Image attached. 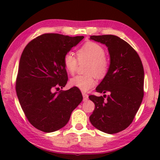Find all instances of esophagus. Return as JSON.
<instances>
[{
    "label": "esophagus",
    "mask_w": 160,
    "mask_h": 160,
    "mask_svg": "<svg viewBox=\"0 0 160 160\" xmlns=\"http://www.w3.org/2000/svg\"><path fill=\"white\" fill-rule=\"evenodd\" d=\"M82 95H83V98H84V101H86V100L88 99V95L85 92H82Z\"/></svg>",
    "instance_id": "obj_1"
}]
</instances>
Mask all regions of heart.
Listing matches in <instances>:
<instances>
[{
  "label": "heart",
  "mask_w": 160,
  "mask_h": 160,
  "mask_svg": "<svg viewBox=\"0 0 160 160\" xmlns=\"http://www.w3.org/2000/svg\"><path fill=\"white\" fill-rule=\"evenodd\" d=\"M105 49L99 43L89 41L82 45L76 52L78 59L71 52L65 54L63 58L65 69L70 74H73L77 69L78 62H87L84 75L74 76L70 81L71 86L87 92L95 87V76L103 78L108 73L110 63L106 58Z\"/></svg>",
  "instance_id": "obj_1"
}]
</instances>
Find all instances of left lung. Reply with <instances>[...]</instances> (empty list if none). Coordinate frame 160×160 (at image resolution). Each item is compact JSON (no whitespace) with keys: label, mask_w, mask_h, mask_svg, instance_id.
<instances>
[{"label":"left lung","mask_w":160,"mask_h":160,"mask_svg":"<svg viewBox=\"0 0 160 160\" xmlns=\"http://www.w3.org/2000/svg\"><path fill=\"white\" fill-rule=\"evenodd\" d=\"M90 39L108 47L111 63L107 75L89 95L95 103L89 120L102 132L114 134L132 123L143 98L144 71L137 52L128 42L113 35L91 36Z\"/></svg>","instance_id":"1"}]
</instances>
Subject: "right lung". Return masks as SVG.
<instances>
[{"label": "right lung", "mask_w": 160, "mask_h": 160, "mask_svg": "<svg viewBox=\"0 0 160 160\" xmlns=\"http://www.w3.org/2000/svg\"><path fill=\"white\" fill-rule=\"evenodd\" d=\"M84 36L45 33L30 41L22 53L16 79L19 102L30 124L44 132L60 130L82 101L77 87H64L68 74L63 58Z\"/></svg>", "instance_id": "obj_1"}]
</instances>
